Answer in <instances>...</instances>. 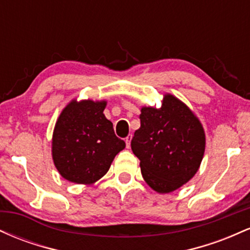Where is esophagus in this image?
Returning <instances> with one entry per match:
<instances>
[{
	"instance_id": "1",
	"label": "esophagus",
	"mask_w": 250,
	"mask_h": 250,
	"mask_svg": "<svg viewBox=\"0 0 250 250\" xmlns=\"http://www.w3.org/2000/svg\"><path fill=\"white\" fill-rule=\"evenodd\" d=\"M131 139H133V136L131 135H128L127 137H125V146H127V148H130V142H131Z\"/></svg>"
}]
</instances>
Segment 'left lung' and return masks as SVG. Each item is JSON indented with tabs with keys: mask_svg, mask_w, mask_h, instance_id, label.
Returning a JSON list of instances; mask_svg holds the SVG:
<instances>
[{
	"mask_svg": "<svg viewBox=\"0 0 250 250\" xmlns=\"http://www.w3.org/2000/svg\"><path fill=\"white\" fill-rule=\"evenodd\" d=\"M140 120L131 150L139 157L143 179L157 193H171L199 170L206 149L202 123L171 94L163 95L160 108L142 107Z\"/></svg>",
	"mask_w": 250,
	"mask_h": 250,
	"instance_id": "1",
	"label": "left lung"
}]
</instances>
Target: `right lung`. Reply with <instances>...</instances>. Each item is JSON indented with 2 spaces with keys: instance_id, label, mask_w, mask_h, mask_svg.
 Returning <instances> with one entry per match:
<instances>
[{
  "instance_id": "1",
  "label": "right lung",
  "mask_w": 250,
  "mask_h": 250,
  "mask_svg": "<svg viewBox=\"0 0 250 250\" xmlns=\"http://www.w3.org/2000/svg\"><path fill=\"white\" fill-rule=\"evenodd\" d=\"M107 101L76 99L57 117L51 139V156L63 179L90 186L107 174L111 162L125 148L103 114Z\"/></svg>"
}]
</instances>
